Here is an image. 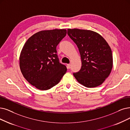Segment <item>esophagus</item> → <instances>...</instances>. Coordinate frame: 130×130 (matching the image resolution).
<instances>
[{"mask_svg":"<svg viewBox=\"0 0 130 130\" xmlns=\"http://www.w3.org/2000/svg\"><path fill=\"white\" fill-rule=\"evenodd\" d=\"M67 68H68V69H70L71 68V64H67Z\"/></svg>","mask_w":130,"mask_h":130,"instance_id":"esophagus-1","label":"esophagus"}]
</instances>
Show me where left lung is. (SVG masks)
I'll use <instances>...</instances> for the list:
<instances>
[{
    "instance_id": "obj_1",
    "label": "left lung",
    "mask_w": 130,
    "mask_h": 130,
    "mask_svg": "<svg viewBox=\"0 0 130 130\" xmlns=\"http://www.w3.org/2000/svg\"><path fill=\"white\" fill-rule=\"evenodd\" d=\"M67 31L78 48L81 57V69L73 74L75 78L86 87L100 85L112 68L110 46L101 35L93 31L78 29H68Z\"/></svg>"
}]
</instances>
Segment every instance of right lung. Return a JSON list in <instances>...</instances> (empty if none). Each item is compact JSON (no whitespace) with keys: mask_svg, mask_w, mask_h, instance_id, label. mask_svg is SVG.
<instances>
[{"mask_svg":"<svg viewBox=\"0 0 130 130\" xmlns=\"http://www.w3.org/2000/svg\"><path fill=\"white\" fill-rule=\"evenodd\" d=\"M67 34L66 29L40 31L26 41L20 57L24 77L40 90L58 84L67 70L57 55L56 46Z\"/></svg>","mask_w":130,"mask_h":130,"instance_id":"1","label":"right lung"}]
</instances>
